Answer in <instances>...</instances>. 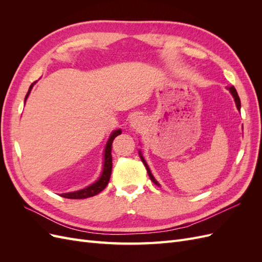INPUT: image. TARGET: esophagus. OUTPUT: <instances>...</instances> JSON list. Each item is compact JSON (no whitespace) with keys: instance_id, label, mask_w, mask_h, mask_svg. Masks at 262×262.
<instances>
[{"instance_id":"34e87169","label":"esophagus","mask_w":262,"mask_h":262,"mask_svg":"<svg viewBox=\"0 0 262 262\" xmlns=\"http://www.w3.org/2000/svg\"><path fill=\"white\" fill-rule=\"evenodd\" d=\"M144 122H145V120H144L143 117H142V116H136V117L133 118V120L131 122V125H132L133 129L140 130V129H142L144 126Z\"/></svg>"}]
</instances>
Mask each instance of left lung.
Returning <instances> with one entry per match:
<instances>
[{
  "instance_id": "obj_1",
  "label": "left lung",
  "mask_w": 262,
  "mask_h": 262,
  "mask_svg": "<svg viewBox=\"0 0 262 262\" xmlns=\"http://www.w3.org/2000/svg\"><path fill=\"white\" fill-rule=\"evenodd\" d=\"M227 89L229 90V92H231V94L233 95V97H234V100H235V102H236V106H237V109H241V99H239V96H238V94H237V92H236V90H235V87L234 86H231V87H227ZM140 157H141V160H142V162L144 163V165H145V167H146V170H147V173H148V176H149V178H150V180H152L155 185H157V186H160V184H158V182L156 181V179L153 177V175H152V172H150V170H149V168H148V166H147V164H146V162L144 161V158H143V156H142V154H141V152H140Z\"/></svg>"
}]
</instances>
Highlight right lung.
<instances>
[{"mask_svg":"<svg viewBox=\"0 0 262 262\" xmlns=\"http://www.w3.org/2000/svg\"><path fill=\"white\" fill-rule=\"evenodd\" d=\"M36 83V82H35ZM33 83L30 85L28 93L25 97V101L28 97V95L33 89L34 84ZM119 134H121V130H116L114 131L112 134H110L109 140L106 144V148H105V155H104V167H102V172L101 176L99 177V179L97 181H95L93 185L86 187L82 190H77V191L74 192H67V193H62L61 196L63 198H68V199H86V198L90 196H94L98 194L100 191H102L106 188V186L108 185L109 179H110V175H112V168H113V156H112V147H113V142L115 140V138Z\"/></svg>","mask_w":262,"mask_h":262,"instance_id":"add662e5","label":"right lung"}]
</instances>
